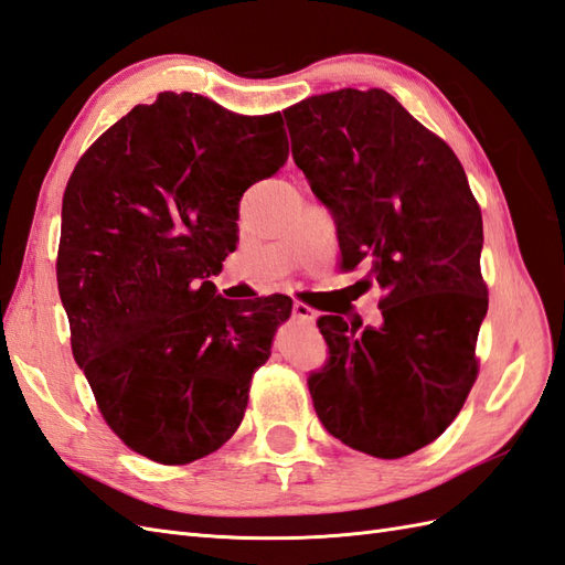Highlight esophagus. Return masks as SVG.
Returning a JSON list of instances; mask_svg holds the SVG:
<instances>
[{
  "label": "esophagus",
  "instance_id": "esophagus-1",
  "mask_svg": "<svg viewBox=\"0 0 565 565\" xmlns=\"http://www.w3.org/2000/svg\"><path fill=\"white\" fill-rule=\"evenodd\" d=\"M294 317L298 322H302V324H315V320H317V312L310 308V306H306V302H294Z\"/></svg>",
  "mask_w": 565,
  "mask_h": 565
}]
</instances>
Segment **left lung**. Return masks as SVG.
Listing matches in <instances>:
<instances>
[{
  "instance_id": "left-lung-1",
  "label": "left lung",
  "mask_w": 565,
  "mask_h": 565,
  "mask_svg": "<svg viewBox=\"0 0 565 565\" xmlns=\"http://www.w3.org/2000/svg\"><path fill=\"white\" fill-rule=\"evenodd\" d=\"M284 119L343 267L367 259L384 291L380 327L317 322L329 363L308 380L315 413L355 451L403 458L456 420L477 377L482 212L454 150L386 90L315 95Z\"/></svg>"
}]
</instances>
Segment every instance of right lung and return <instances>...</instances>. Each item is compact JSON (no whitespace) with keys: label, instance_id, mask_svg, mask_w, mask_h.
<instances>
[{"label":"right lung","instance_id":"1","mask_svg":"<svg viewBox=\"0 0 565 565\" xmlns=\"http://www.w3.org/2000/svg\"><path fill=\"white\" fill-rule=\"evenodd\" d=\"M288 159L281 114L159 93L99 136L62 202L56 284L71 349L117 437L183 466L243 420L294 300L216 294L243 193Z\"/></svg>","mask_w":565,"mask_h":565}]
</instances>
